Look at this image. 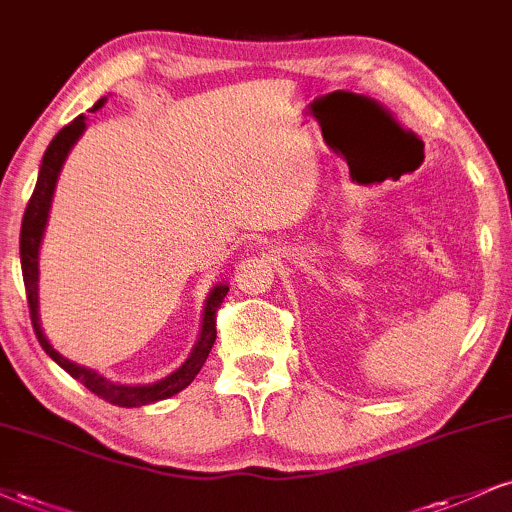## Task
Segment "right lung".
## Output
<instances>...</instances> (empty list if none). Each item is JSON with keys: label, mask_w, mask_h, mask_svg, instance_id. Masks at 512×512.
Wrapping results in <instances>:
<instances>
[{"label": "right lung", "mask_w": 512, "mask_h": 512, "mask_svg": "<svg viewBox=\"0 0 512 512\" xmlns=\"http://www.w3.org/2000/svg\"><path fill=\"white\" fill-rule=\"evenodd\" d=\"M106 99H99L94 104L92 111L102 109ZM85 130V116H78L75 121H71L66 128L59 130V135L49 142L47 151L42 156V166H40V175H37V185L33 197H30L28 206H25L23 213V225H21V268H23V282H25V296H28V308H30V320H33V330L37 334V342L52 358L54 363H59L68 375L75 377L80 384H85L92 394H97L99 399L113 403V406H123V408H135V406H147V403L154 401H163L175 396L178 391L192 384L197 372L201 370V365L206 363L208 353H211V346L216 342V313L220 304H223L227 287L218 285L211 289L208 294L206 306H204V320H201V332H199V342L194 344L192 353L185 363L180 365L173 375L163 377V380L154 382V384H137V387H128V384H116L106 377L99 375L85 365H78L68 358H63L59 351L54 349L52 344L47 342L44 337L42 325H40V313H37V280H40V244H42V235H44V225H47L49 218V208H52V197H54V187L56 180H59L61 166L66 161L68 151L78 137Z\"/></svg>", "instance_id": "right-lung-1"}]
</instances>
